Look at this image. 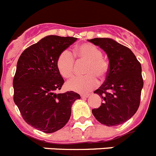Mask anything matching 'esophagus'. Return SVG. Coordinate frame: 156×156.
Masks as SVG:
<instances>
[{"instance_id": "obj_1", "label": "esophagus", "mask_w": 156, "mask_h": 156, "mask_svg": "<svg viewBox=\"0 0 156 156\" xmlns=\"http://www.w3.org/2000/svg\"><path fill=\"white\" fill-rule=\"evenodd\" d=\"M89 97V94H82L81 95V98H87Z\"/></svg>"}]
</instances>
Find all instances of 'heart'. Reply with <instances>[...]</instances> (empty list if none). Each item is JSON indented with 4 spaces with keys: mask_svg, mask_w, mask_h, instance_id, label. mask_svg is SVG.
Instances as JSON below:
<instances>
[{
    "mask_svg": "<svg viewBox=\"0 0 156 156\" xmlns=\"http://www.w3.org/2000/svg\"><path fill=\"white\" fill-rule=\"evenodd\" d=\"M75 55L78 61L85 62L83 73L85 76L76 77L69 81L66 87L69 90L79 93L92 90L98 86V80L106 79L109 73V62L102 56L101 49L90 43H83L77 46ZM56 66L59 73L66 79L74 75L75 62L72 53L64 50L58 55Z\"/></svg>",
    "mask_w": 156,
    "mask_h": 156,
    "instance_id": "1",
    "label": "heart"
}]
</instances>
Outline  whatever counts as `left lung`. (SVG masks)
I'll list each match as a JSON object with an SVG mask.
<instances>
[{"label":"left lung","mask_w":156,"mask_h":156,"mask_svg":"<svg viewBox=\"0 0 156 156\" xmlns=\"http://www.w3.org/2000/svg\"><path fill=\"white\" fill-rule=\"evenodd\" d=\"M88 42L106 52L109 73L104 83L94 94L104 102L92 110L96 119L106 126H117L126 122L138 111L143 79L141 66L128 47L108 38H95Z\"/></svg>","instance_id":"left-lung-1"}]
</instances>
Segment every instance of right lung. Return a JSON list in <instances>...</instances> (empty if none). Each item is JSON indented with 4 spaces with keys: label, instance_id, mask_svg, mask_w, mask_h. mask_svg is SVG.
Wrapping results in <instances>:
<instances>
[{
    "label": "right lung",
    "instance_id": "add662e5",
    "mask_svg": "<svg viewBox=\"0 0 156 156\" xmlns=\"http://www.w3.org/2000/svg\"><path fill=\"white\" fill-rule=\"evenodd\" d=\"M74 37L48 35L21 53L13 80L14 101L28 125L45 133L63 128L80 96L56 94L64 80L56 66L58 55L76 41Z\"/></svg>",
    "mask_w": 156,
    "mask_h": 156
}]
</instances>
